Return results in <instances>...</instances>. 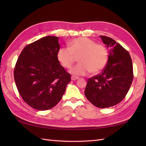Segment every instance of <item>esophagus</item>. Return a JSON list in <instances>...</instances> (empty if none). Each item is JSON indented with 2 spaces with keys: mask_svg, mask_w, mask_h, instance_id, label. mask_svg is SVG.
Instances as JSON below:
<instances>
[{
  "mask_svg": "<svg viewBox=\"0 0 146 146\" xmlns=\"http://www.w3.org/2000/svg\"><path fill=\"white\" fill-rule=\"evenodd\" d=\"M78 78H79L78 77H76L75 76H71V80H73V81H75V80H78Z\"/></svg>",
  "mask_w": 146,
  "mask_h": 146,
  "instance_id": "obj_1",
  "label": "esophagus"
}]
</instances>
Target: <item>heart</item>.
<instances>
[{
    "mask_svg": "<svg viewBox=\"0 0 146 146\" xmlns=\"http://www.w3.org/2000/svg\"><path fill=\"white\" fill-rule=\"evenodd\" d=\"M70 47H62L57 52V58L63 67L69 69L76 57L79 64L71 70L75 76H83L92 71L97 74L104 69L108 61V51L104 44H96L92 39L80 37L69 42Z\"/></svg>",
    "mask_w": 146,
    "mask_h": 146,
    "instance_id": "b5f03b06",
    "label": "heart"
}]
</instances>
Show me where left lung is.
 <instances>
[{"mask_svg":"<svg viewBox=\"0 0 146 146\" xmlns=\"http://www.w3.org/2000/svg\"><path fill=\"white\" fill-rule=\"evenodd\" d=\"M100 37L109 48L108 62L100 73L88 80L85 95L95 106L108 108L125 98L134 77L133 66L125 49L109 37Z\"/></svg>","mask_w":146,"mask_h":146,"instance_id":"8db88e82","label":"left lung"}]
</instances>
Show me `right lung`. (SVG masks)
I'll list each match as a JSON object with an SVG mask.
<instances>
[{"mask_svg": "<svg viewBox=\"0 0 146 146\" xmlns=\"http://www.w3.org/2000/svg\"><path fill=\"white\" fill-rule=\"evenodd\" d=\"M58 37L46 36L26 46L15 64L14 76L23 100L36 110L54 107L66 90L71 75L57 58Z\"/></svg>", "mask_w": 146, "mask_h": 146, "instance_id": "1", "label": "right lung"}]
</instances>
